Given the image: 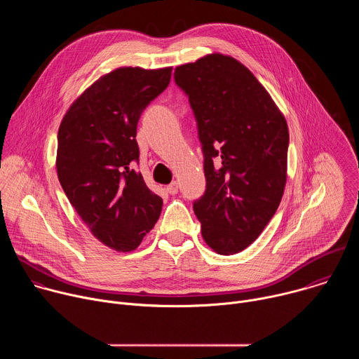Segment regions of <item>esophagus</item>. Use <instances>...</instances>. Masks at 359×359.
Masks as SVG:
<instances>
[{"instance_id": "1", "label": "esophagus", "mask_w": 359, "mask_h": 359, "mask_svg": "<svg viewBox=\"0 0 359 359\" xmlns=\"http://www.w3.org/2000/svg\"><path fill=\"white\" fill-rule=\"evenodd\" d=\"M166 190H168V193H170V194H176V193L179 191V183H177V182H172L170 184L166 186Z\"/></svg>"}]
</instances>
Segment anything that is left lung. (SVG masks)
<instances>
[{
    "instance_id": "8db88e82",
    "label": "left lung",
    "mask_w": 359,
    "mask_h": 359,
    "mask_svg": "<svg viewBox=\"0 0 359 359\" xmlns=\"http://www.w3.org/2000/svg\"><path fill=\"white\" fill-rule=\"evenodd\" d=\"M189 96L206 190L193 203L216 252L247 248L276 215L287 182L288 126L266 88L237 60L210 54L175 69Z\"/></svg>"
}]
</instances>
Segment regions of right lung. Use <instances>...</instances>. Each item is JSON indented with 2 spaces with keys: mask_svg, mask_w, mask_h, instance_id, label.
Instances as JSON below:
<instances>
[{
  "mask_svg": "<svg viewBox=\"0 0 359 359\" xmlns=\"http://www.w3.org/2000/svg\"><path fill=\"white\" fill-rule=\"evenodd\" d=\"M170 76V67L118 68L93 82L60 125V183L90 233L116 251L137 248L162 212V197L133 165L139 118Z\"/></svg>",
  "mask_w": 359,
  "mask_h": 359,
  "instance_id": "add662e5",
  "label": "right lung"
}]
</instances>
